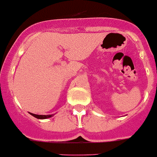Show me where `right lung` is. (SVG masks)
<instances>
[{
    "instance_id": "add662e5",
    "label": "right lung",
    "mask_w": 157,
    "mask_h": 157,
    "mask_svg": "<svg viewBox=\"0 0 157 157\" xmlns=\"http://www.w3.org/2000/svg\"><path fill=\"white\" fill-rule=\"evenodd\" d=\"M31 115H32L33 117H35L36 118H38V119H47V118H49V117H52L53 116V114H51V115H38V114H35V113H30Z\"/></svg>"
}]
</instances>
